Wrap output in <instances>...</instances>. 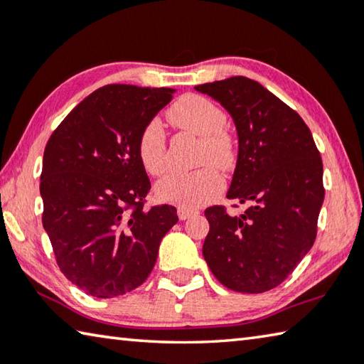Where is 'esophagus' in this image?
Listing matches in <instances>:
<instances>
[{"label": "esophagus", "mask_w": 364, "mask_h": 364, "mask_svg": "<svg viewBox=\"0 0 364 364\" xmlns=\"http://www.w3.org/2000/svg\"><path fill=\"white\" fill-rule=\"evenodd\" d=\"M177 214H178V219H181V220H187V219L192 218V215H195L196 211H195V209H190V208H186V206H178Z\"/></svg>", "instance_id": "34e87169"}]
</instances>
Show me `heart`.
Returning a JSON list of instances; mask_svg holds the SVG:
<instances>
[{
    "instance_id": "1",
    "label": "heart",
    "mask_w": 364,
    "mask_h": 364,
    "mask_svg": "<svg viewBox=\"0 0 364 364\" xmlns=\"http://www.w3.org/2000/svg\"><path fill=\"white\" fill-rule=\"evenodd\" d=\"M171 123L200 139L198 161L213 163L222 169L230 168L235 159L233 142L224 129L227 114L219 105L198 94H187L169 108ZM139 159L149 174L158 176L164 169L166 144L163 127L158 121H150L137 140ZM222 188V178L213 166L190 172H171L156 183L158 200L177 203L186 208H198L214 200Z\"/></svg>"
}]
</instances>
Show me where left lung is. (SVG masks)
Listing matches in <instances>:
<instances>
[{"label":"left lung","mask_w":364,"mask_h":364,"mask_svg":"<svg viewBox=\"0 0 364 364\" xmlns=\"http://www.w3.org/2000/svg\"><path fill=\"white\" fill-rule=\"evenodd\" d=\"M195 89L233 119L238 156L227 198L250 203L240 215L206 209L203 256L225 288L270 291L315 243L324 200L320 151L304 119L257 81L232 76Z\"/></svg>","instance_id":"left-lung-1"}]
</instances>
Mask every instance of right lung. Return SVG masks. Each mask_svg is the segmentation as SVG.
<instances>
[{
  "label": "right lung",
  "mask_w": 364,
  "mask_h": 364,
  "mask_svg": "<svg viewBox=\"0 0 364 364\" xmlns=\"http://www.w3.org/2000/svg\"><path fill=\"white\" fill-rule=\"evenodd\" d=\"M176 89L108 85L80 102L48 140L40 193L57 265L89 296L139 288L178 220L176 208L144 209L150 181L137 153L146 123Z\"/></svg>",
  "instance_id": "add662e5"
}]
</instances>
